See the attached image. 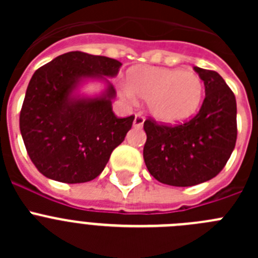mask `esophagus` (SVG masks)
Segmentation results:
<instances>
[{
    "label": "esophagus",
    "mask_w": 258,
    "mask_h": 258,
    "mask_svg": "<svg viewBox=\"0 0 258 258\" xmlns=\"http://www.w3.org/2000/svg\"><path fill=\"white\" fill-rule=\"evenodd\" d=\"M143 122H145V116H142L141 113H136V116H134V126L141 127Z\"/></svg>",
    "instance_id": "obj_1"
}]
</instances>
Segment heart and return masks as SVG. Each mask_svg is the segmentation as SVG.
<instances>
[{"label": "heart", "instance_id": "1", "mask_svg": "<svg viewBox=\"0 0 258 258\" xmlns=\"http://www.w3.org/2000/svg\"><path fill=\"white\" fill-rule=\"evenodd\" d=\"M125 97L134 94L149 102L151 115L159 121L172 124L191 117L200 107L204 83L192 71L181 68L142 66L131 71Z\"/></svg>", "mask_w": 258, "mask_h": 258}]
</instances>
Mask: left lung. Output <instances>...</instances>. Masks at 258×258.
Here are the masks:
<instances>
[{"label": "left lung", "mask_w": 258, "mask_h": 258, "mask_svg": "<svg viewBox=\"0 0 258 258\" xmlns=\"http://www.w3.org/2000/svg\"><path fill=\"white\" fill-rule=\"evenodd\" d=\"M204 81L199 112L181 124H159L149 117L143 159L161 183L187 187L209 181L226 165L236 143V101L225 80L211 70L194 67Z\"/></svg>", "instance_id": "obj_1"}]
</instances>
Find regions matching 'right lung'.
<instances>
[{
  "label": "right lung",
  "mask_w": 258,
  "mask_h": 258,
  "mask_svg": "<svg viewBox=\"0 0 258 258\" xmlns=\"http://www.w3.org/2000/svg\"><path fill=\"white\" fill-rule=\"evenodd\" d=\"M120 67L116 59L70 51L33 74L19 126L29 159L41 174L63 183H84L103 172L134 116L120 118L113 113L112 85L102 98L76 99L72 92L81 79L116 76Z\"/></svg>",
  "instance_id": "add662e5"
}]
</instances>
